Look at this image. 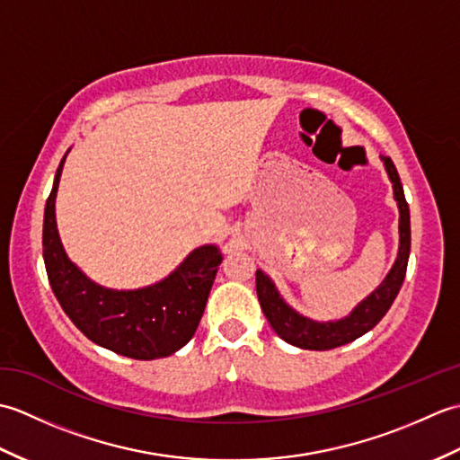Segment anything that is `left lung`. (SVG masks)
I'll list each match as a JSON object with an SVG mask.
<instances>
[{"instance_id":"left-lung-1","label":"left lung","mask_w":460,"mask_h":460,"mask_svg":"<svg viewBox=\"0 0 460 460\" xmlns=\"http://www.w3.org/2000/svg\"><path fill=\"white\" fill-rule=\"evenodd\" d=\"M381 162H384L387 178L392 181L394 199L397 201L399 209V249L395 262L392 269H389L385 279L381 280L364 300H359L358 305L351 308L348 316L340 320L318 322L300 314V312H296L280 296L277 285L272 282L267 272L257 269V296L261 302V308L265 312L272 330H275L287 344H292L300 349L316 351L349 344V341L358 340L359 336H364L366 332L374 328L377 322L387 314V310L392 308L397 292L403 285L409 251H411V219H409V205L405 201L403 185L402 180H399V173L392 158L381 155Z\"/></svg>"}]
</instances>
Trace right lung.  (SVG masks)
Masks as SVG:
<instances>
[{"mask_svg": "<svg viewBox=\"0 0 460 460\" xmlns=\"http://www.w3.org/2000/svg\"><path fill=\"white\" fill-rule=\"evenodd\" d=\"M65 158L57 168L43 217V259L58 305L86 338L114 354L132 359L175 354L198 330L223 261L221 249H193L168 277L148 287L116 290L99 285L68 259L58 237L55 199Z\"/></svg>", "mask_w": 460, "mask_h": 460, "instance_id": "1", "label": "right lung"}]
</instances>
